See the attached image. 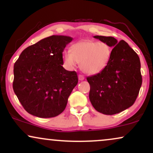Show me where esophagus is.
<instances>
[{"mask_svg": "<svg viewBox=\"0 0 153 153\" xmlns=\"http://www.w3.org/2000/svg\"><path fill=\"white\" fill-rule=\"evenodd\" d=\"M78 79H79V80H83L84 79H85V78H84L83 75H78Z\"/></svg>", "mask_w": 153, "mask_h": 153, "instance_id": "1", "label": "esophagus"}]
</instances>
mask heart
<instances>
[{
  "label": "heart",
  "mask_w": 153,
  "mask_h": 153,
  "mask_svg": "<svg viewBox=\"0 0 153 153\" xmlns=\"http://www.w3.org/2000/svg\"><path fill=\"white\" fill-rule=\"evenodd\" d=\"M111 56L112 49L107 43L85 39L73 45L71 51L65 52L64 62L70 68L79 63L83 73L95 75L105 71Z\"/></svg>",
  "instance_id": "b5f03b06"
}]
</instances>
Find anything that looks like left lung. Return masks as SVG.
<instances>
[{"mask_svg": "<svg viewBox=\"0 0 153 153\" xmlns=\"http://www.w3.org/2000/svg\"><path fill=\"white\" fill-rule=\"evenodd\" d=\"M112 49L107 68L100 74L87 78L90 84L89 99L96 111L113 115L134 104L142 85L140 57L124 40L112 36H94Z\"/></svg>", "mask_w": 153, "mask_h": 153, "instance_id": "8db88e82", "label": "left lung"}]
</instances>
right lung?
I'll return each mask as SVG.
<instances>
[{"label": "right lung", "instance_id": "add662e5", "mask_svg": "<svg viewBox=\"0 0 153 153\" xmlns=\"http://www.w3.org/2000/svg\"><path fill=\"white\" fill-rule=\"evenodd\" d=\"M71 36L52 35L26 48L13 68V88L26 111L40 118L60 114L78 84L75 71L62 67Z\"/></svg>", "mask_w": 153, "mask_h": 153}]
</instances>
